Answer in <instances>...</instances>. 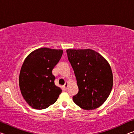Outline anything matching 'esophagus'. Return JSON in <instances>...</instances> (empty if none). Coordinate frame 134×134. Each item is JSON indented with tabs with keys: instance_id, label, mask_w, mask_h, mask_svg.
I'll return each instance as SVG.
<instances>
[{
	"instance_id": "esophagus-1",
	"label": "esophagus",
	"mask_w": 134,
	"mask_h": 134,
	"mask_svg": "<svg viewBox=\"0 0 134 134\" xmlns=\"http://www.w3.org/2000/svg\"><path fill=\"white\" fill-rule=\"evenodd\" d=\"M67 87H68V82H65V85H64V88L65 90H66V89H67Z\"/></svg>"
}]
</instances>
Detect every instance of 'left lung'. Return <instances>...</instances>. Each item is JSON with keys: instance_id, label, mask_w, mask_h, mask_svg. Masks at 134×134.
I'll list each match as a JSON object with an SVG mask.
<instances>
[{"instance_id": "8db88e82", "label": "left lung", "mask_w": 134, "mask_h": 134, "mask_svg": "<svg viewBox=\"0 0 134 134\" xmlns=\"http://www.w3.org/2000/svg\"><path fill=\"white\" fill-rule=\"evenodd\" d=\"M69 62L76 77L78 93L74 102L85 110L100 106L109 96L113 86V74L107 60L90 49H67Z\"/></svg>"}]
</instances>
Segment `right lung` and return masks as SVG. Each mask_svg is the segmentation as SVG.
<instances>
[{
  "label": "right lung",
  "mask_w": 134,
  "mask_h": 134,
  "mask_svg": "<svg viewBox=\"0 0 134 134\" xmlns=\"http://www.w3.org/2000/svg\"><path fill=\"white\" fill-rule=\"evenodd\" d=\"M62 49L41 48L25 59L19 74L21 94L27 103L35 109H44L57 100L62 90L54 84L52 73L60 61Z\"/></svg>",
  "instance_id": "obj_1"
}]
</instances>
